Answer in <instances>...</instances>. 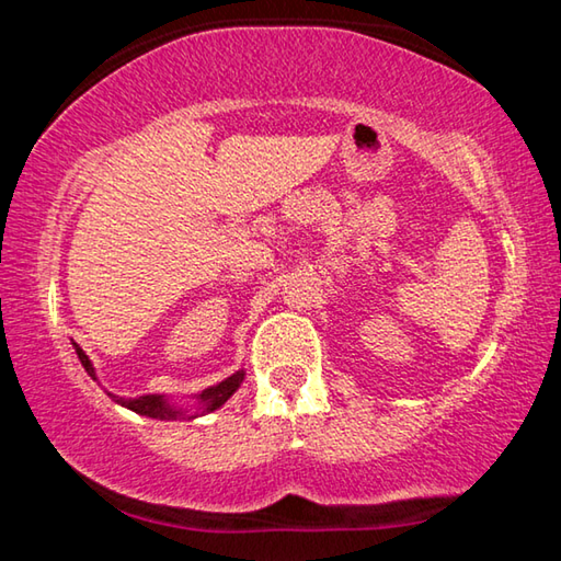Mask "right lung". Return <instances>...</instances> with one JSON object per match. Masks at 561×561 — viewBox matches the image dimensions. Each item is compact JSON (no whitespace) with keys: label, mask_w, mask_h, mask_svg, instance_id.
I'll use <instances>...</instances> for the list:
<instances>
[{"label":"right lung","mask_w":561,"mask_h":561,"mask_svg":"<svg viewBox=\"0 0 561 561\" xmlns=\"http://www.w3.org/2000/svg\"><path fill=\"white\" fill-rule=\"evenodd\" d=\"M76 354H79L81 366L87 368L89 376L96 378V371H93L89 356L83 354L79 346H76ZM242 378H244V371H237L230 378H225L222 383L205 388V391L201 393V405H203L201 411L203 413H210V411H215V408H220L227 401V398H230L237 391V388H240ZM108 396L116 403L130 408V411H136L140 415H148V417H160V421H173V417H195L197 415V413H185L183 408L170 405L163 396H140V398H118V396H113V393H108Z\"/></svg>","instance_id":"add662e5"}]
</instances>
